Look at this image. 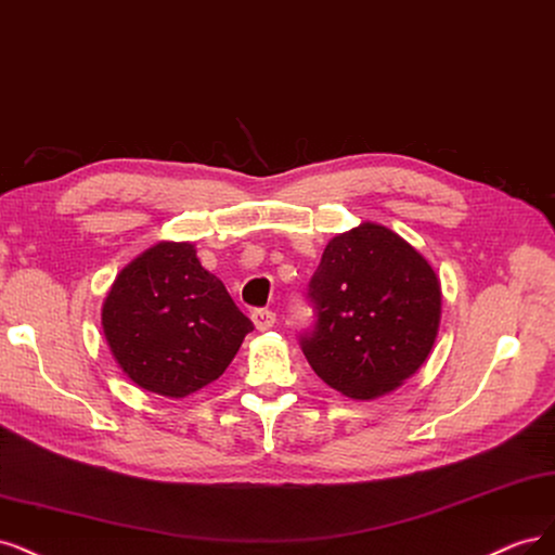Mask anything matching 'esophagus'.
Here are the masks:
<instances>
[{
    "label": "esophagus",
    "instance_id": "esophagus-1",
    "mask_svg": "<svg viewBox=\"0 0 555 555\" xmlns=\"http://www.w3.org/2000/svg\"><path fill=\"white\" fill-rule=\"evenodd\" d=\"M251 320H254V325H256L258 332H267V330L274 327L276 315H274L272 311H267V309H256V311L251 313Z\"/></svg>",
    "mask_w": 555,
    "mask_h": 555
}]
</instances>
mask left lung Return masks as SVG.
Wrapping results in <instances>:
<instances>
[{
	"instance_id": "left-lung-1",
	"label": "left lung",
	"mask_w": 555,
	"mask_h": 555,
	"mask_svg": "<svg viewBox=\"0 0 555 555\" xmlns=\"http://www.w3.org/2000/svg\"><path fill=\"white\" fill-rule=\"evenodd\" d=\"M309 297L315 327L301 336V350L318 378L344 397H385L431 354L440 281L395 230L364 221L330 240Z\"/></svg>"
}]
</instances>
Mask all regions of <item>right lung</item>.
<instances>
[{
    "label": "right lung",
    "instance_id": "add662e5",
    "mask_svg": "<svg viewBox=\"0 0 555 555\" xmlns=\"http://www.w3.org/2000/svg\"><path fill=\"white\" fill-rule=\"evenodd\" d=\"M105 341L140 389L184 399L214 383L254 330L191 242H158L117 274L103 301Z\"/></svg>",
    "mask_w": 555,
    "mask_h": 555
}]
</instances>
